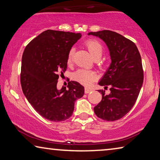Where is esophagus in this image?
Wrapping results in <instances>:
<instances>
[{"label":"esophagus","instance_id":"34e87169","mask_svg":"<svg viewBox=\"0 0 160 160\" xmlns=\"http://www.w3.org/2000/svg\"><path fill=\"white\" fill-rule=\"evenodd\" d=\"M92 88L86 87L85 90H84V92H85V94H88V93H90L91 92H92Z\"/></svg>","mask_w":160,"mask_h":160}]
</instances>
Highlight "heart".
<instances>
[{
    "label": "heart",
    "mask_w": 160,
    "mask_h": 160,
    "mask_svg": "<svg viewBox=\"0 0 160 160\" xmlns=\"http://www.w3.org/2000/svg\"><path fill=\"white\" fill-rule=\"evenodd\" d=\"M86 46L88 52L92 56L94 59L99 58L102 56L104 47L99 41L97 40H88L86 43ZM74 57V50L71 49L67 56V63H72ZM73 79L85 86H89L94 82L97 78V75L94 72L86 69H79L73 75Z\"/></svg>",
    "instance_id": "heart-1"
}]
</instances>
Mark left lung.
Here are the masks:
<instances>
[{"label":"left lung","instance_id":"8db88e82","mask_svg":"<svg viewBox=\"0 0 160 160\" xmlns=\"http://www.w3.org/2000/svg\"><path fill=\"white\" fill-rule=\"evenodd\" d=\"M104 41L109 50L112 63L99 84L107 88L110 94L98 90L102 99L94 108L97 116L106 121L121 119L133 107L138 98L144 79L142 58L134 42L116 32L104 30L90 32Z\"/></svg>","mask_w":160,"mask_h":160}]
</instances>
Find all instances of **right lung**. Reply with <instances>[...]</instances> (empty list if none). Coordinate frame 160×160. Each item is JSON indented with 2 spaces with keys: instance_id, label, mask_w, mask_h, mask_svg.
<instances>
[{
  "instance_id": "obj_1",
  "label": "right lung",
  "mask_w": 160,
  "mask_h": 160,
  "mask_svg": "<svg viewBox=\"0 0 160 160\" xmlns=\"http://www.w3.org/2000/svg\"><path fill=\"white\" fill-rule=\"evenodd\" d=\"M82 37L74 33L46 30L26 46L22 56L21 83L28 102L41 117L63 122L73 114L74 103L84 94V87L68 81V88H57L59 73L67 68V56Z\"/></svg>"
}]
</instances>
